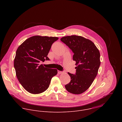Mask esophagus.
I'll return each instance as SVG.
<instances>
[{"mask_svg":"<svg viewBox=\"0 0 122 122\" xmlns=\"http://www.w3.org/2000/svg\"><path fill=\"white\" fill-rule=\"evenodd\" d=\"M58 73L60 74H62V71H61L60 70H58Z\"/></svg>","mask_w":122,"mask_h":122,"instance_id":"esophagus-1","label":"esophagus"}]
</instances>
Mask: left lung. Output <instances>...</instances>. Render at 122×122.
Returning a JSON list of instances; mask_svg holds the SVG:
<instances>
[{
  "mask_svg": "<svg viewBox=\"0 0 122 122\" xmlns=\"http://www.w3.org/2000/svg\"><path fill=\"white\" fill-rule=\"evenodd\" d=\"M61 40L74 52L73 59L76 61V75L69 72L71 81L65 85L71 93L80 94L90 87L99 69L100 53L95 44L90 40L80 36H63Z\"/></svg>",
  "mask_w": 122,
  "mask_h": 122,
  "instance_id": "obj_1",
  "label": "left lung"
}]
</instances>
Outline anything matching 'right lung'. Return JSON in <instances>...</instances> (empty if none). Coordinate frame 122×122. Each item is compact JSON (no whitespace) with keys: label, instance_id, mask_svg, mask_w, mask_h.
I'll use <instances>...</instances> for the list:
<instances>
[{"label":"right lung","instance_id":"add662e5","mask_svg":"<svg viewBox=\"0 0 122 122\" xmlns=\"http://www.w3.org/2000/svg\"><path fill=\"white\" fill-rule=\"evenodd\" d=\"M57 37L34 36L24 41L18 47L14 59L18 80L27 92L32 94L44 92L49 86L56 69L44 67L39 63L49 60L47 56Z\"/></svg>","mask_w":122,"mask_h":122}]
</instances>
